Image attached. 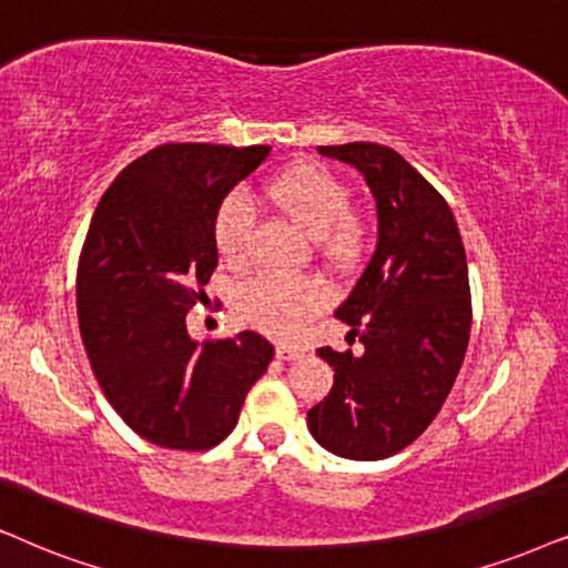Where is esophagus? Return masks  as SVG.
Instances as JSON below:
<instances>
[{
    "label": "esophagus",
    "instance_id": "34e87169",
    "mask_svg": "<svg viewBox=\"0 0 568 568\" xmlns=\"http://www.w3.org/2000/svg\"><path fill=\"white\" fill-rule=\"evenodd\" d=\"M301 354H304V348L288 346V343H283V346L275 348V356L280 358V362H293V358H298Z\"/></svg>",
    "mask_w": 568,
    "mask_h": 568
}]
</instances>
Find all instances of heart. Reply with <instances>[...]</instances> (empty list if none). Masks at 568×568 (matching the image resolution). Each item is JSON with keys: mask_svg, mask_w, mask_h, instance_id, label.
Instances as JSON below:
<instances>
[{"mask_svg": "<svg viewBox=\"0 0 568 568\" xmlns=\"http://www.w3.org/2000/svg\"><path fill=\"white\" fill-rule=\"evenodd\" d=\"M267 196L285 217L312 239L335 264H351L367 248V225L351 214V189L322 164H298L267 185ZM254 206L243 191L222 199L212 222L220 256L243 264L251 256ZM327 304V291L314 277L260 275L235 291L233 308L243 325L272 337H293Z\"/></svg>", "mask_w": 568, "mask_h": 568, "instance_id": "b5f03b06", "label": "heart"}]
</instances>
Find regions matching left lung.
Segmentation results:
<instances>
[{"instance_id": "1", "label": "left lung", "mask_w": 568, "mask_h": 568, "mask_svg": "<svg viewBox=\"0 0 568 568\" xmlns=\"http://www.w3.org/2000/svg\"><path fill=\"white\" fill-rule=\"evenodd\" d=\"M320 152L369 183L379 239L335 312L362 351L317 348L335 383L308 408V433L329 454L377 462L425 433L456 383L471 329L469 270L448 201L398 152L367 141Z\"/></svg>"}]
</instances>
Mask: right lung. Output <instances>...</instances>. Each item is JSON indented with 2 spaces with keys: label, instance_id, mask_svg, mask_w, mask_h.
<instances>
[{
  "label": "right lung",
  "instance_id": "add662e5",
  "mask_svg": "<svg viewBox=\"0 0 568 568\" xmlns=\"http://www.w3.org/2000/svg\"><path fill=\"white\" fill-rule=\"evenodd\" d=\"M270 146L162 143L114 178L78 260V325L93 377L123 422L170 450H210L239 425L275 348L243 329L191 341L217 267L212 222Z\"/></svg>",
  "mask_w": 568,
  "mask_h": 568
}]
</instances>
